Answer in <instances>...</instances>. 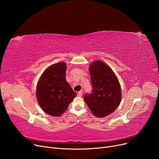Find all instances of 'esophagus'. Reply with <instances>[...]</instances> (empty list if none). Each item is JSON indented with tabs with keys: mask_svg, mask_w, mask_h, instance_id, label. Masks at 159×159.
<instances>
[{
	"mask_svg": "<svg viewBox=\"0 0 159 159\" xmlns=\"http://www.w3.org/2000/svg\"><path fill=\"white\" fill-rule=\"evenodd\" d=\"M77 96L78 97H82V91H79L78 93H77Z\"/></svg>",
	"mask_w": 159,
	"mask_h": 159,
	"instance_id": "obj_1",
	"label": "esophagus"
}]
</instances>
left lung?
<instances>
[{
	"instance_id": "1",
	"label": "left lung",
	"mask_w": 159,
	"mask_h": 159,
	"mask_svg": "<svg viewBox=\"0 0 159 159\" xmlns=\"http://www.w3.org/2000/svg\"><path fill=\"white\" fill-rule=\"evenodd\" d=\"M93 89L84 99L93 115L104 117L112 113L121 101V88L113 70L102 61H95L89 68Z\"/></svg>"
}]
</instances>
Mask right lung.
Segmentation results:
<instances>
[{
  "instance_id": "right-lung-1",
  "label": "right lung",
  "mask_w": 159,
  "mask_h": 159,
  "mask_svg": "<svg viewBox=\"0 0 159 159\" xmlns=\"http://www.w3.org/2000/svg\"><path fill=\"white\" fill-rule=\"evenodd\" d=\"M66 64H54L44 71L40 77L36 90L39 106L47 114L61 116L77 96L66 80Z\"/></svg>"
}]
</instances>
